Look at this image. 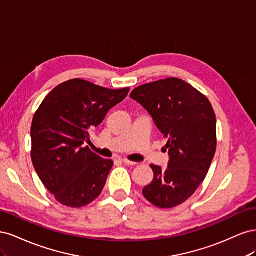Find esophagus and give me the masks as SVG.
<instances>
[{
    "mask_svg": "<svg viewBox=\"0 0 256 256\" xmlns=\"http://www.w3.org/2000/svg\"><path fill=\"white\" fill-rule=\"evenodd\" d=\"M122 161L124 162V164H128V166H136V164H138L136 162L130 161V160H128V159H122Z\"/></svg>",
    "mask_w": 256,
    "mask_h": 256,
    "instance_id": "obj_1",
    "label": "esophagus"
}]
</instances>
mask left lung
Masks as SVG:
<instances>
[{
    "instance_id": "8db88e82",
    "label": "left lung",
    "mask_w": 256,
    "mask_h": 256,
    "mask_svg": "<svg viewBox=\"0 0 256 256\" xmlns=\"http://www.w3.org/2000/svg\"><path fill=\"white\" fill-rule=\"evenodd\" d=\"M130 97L142 104L168 138V168L150 166L154 180L143 189V196L159 208L180 205L203 182L214 156L212 106L202 92L177 78L141 85Z\"/></svg>"
}]
</instances>
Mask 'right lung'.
Listing matches in <instances>:
<instances>
[{
    "instance_id": "add662e5",
    "label": "right lung",
    "mask_w": 256,
    "mask_h": 256,
    "mask_svg": "<svg viewBox=\"0 0 256 256\" xmlns=\"http://www.w3.org/2000/svg\"><path fill=\"white\" fill-rule=\"evenodd\" d=\"M129 90L72 79L53 88L38 108L30 127V157L38 177L62 205L80 208L102 193L113 161L84 144L90 141V131Z\"/></svg>"
}]
</instances>
